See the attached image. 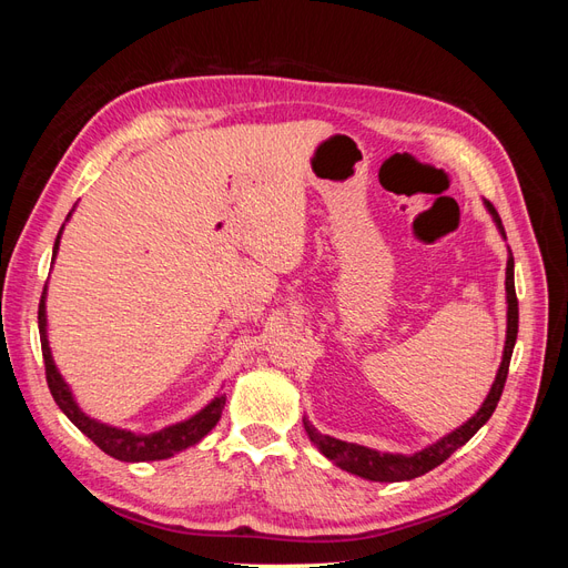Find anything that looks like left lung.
<instances>
[{"mask_svg":"<svg viewBox=\"0 0 568 568\" xmlns=\"http://www.w3.org/2000/svg\"><path fill=\"white\" fill-rule=\"evenodd\" d=\"M484 203H486V209H488V213L495 222L497 232L503 234V239H507L500 215L495 213V209L488 201H484ZM507 251H509V246H507ZM505 291H507V336H505V348H503V363H500V367H497L495 382H493V386L486 395V400L480 403V407L476 409V415H471L462 426H457L455 432L445 434L436 443L426 445V448L412 453V455L382 453V450L367 448V445L346 443V440H338V438H332V436H324V434L317 432V428L311 422L303 417V426L307 432V438L313 440L315 448L326 459H332L336 467H341L343 471L355 474V476L367 478V480H379V484H395V480H409V478L424 476L426 471L436 469L438 464L448 459L457 448H462V445L478 432L480 426H484L490 419V415L497 407V400H500V395H503L505 382H507L509 359H511V351H514V343H517V332H519V303H517V291H514V257H511V251H509V257H507Z\"/></svg>","mask_w":568,"mask_h":568,"instance_id":"left-lung-1","label":"left lung"}]
</instances>
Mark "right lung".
Returning <instances> with one entry per match:
<instances>
[{
  "mask_svg": "<svg viewBox=\"0 0 568 568\" xmlns=\"http://www.w3.org/2000/svg\"><path fill=\"white\" fill-rule=\"evenodd\" d=\"M71 215H73V211L68 213L65 222L71 220ZM63 227L65 225H61V230H59V236L54 242V253H51V261H57ZM38 326H40V343H42V357H44V369H47V384H49L51 395H54V400L61 407L63 415L71 419L92 443H97L106 455H111L120 462L168 459V457H173V455H178L186 448H192V445H196L203 436H209L211 428L220 422L222 407H225V400H227L225 393L215 395V398L209 405L199 409L196 415H192L189 419L170 424V426L161 428V432H153V434H134V432H128V428L111 426V424L99 422L90 415H84L82 407L75 400L71 386L65 384V379H63L57 363H54V357H51L49 338H47V286H44L42 298H40Z\"/></svg>",
  "mask_w": 568,
  "mask_h": 568,
  "instance_id": "1",
  "label": "right lung"
}]
</instances>
